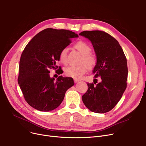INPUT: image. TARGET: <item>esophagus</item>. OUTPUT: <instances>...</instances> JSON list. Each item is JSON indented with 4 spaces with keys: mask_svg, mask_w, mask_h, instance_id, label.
I'll return each instance as SVG.
<instances>
[{
    "mask_svg": "<svg viewBox=\"0 0 146 146\" xmlns=\"http://www.w3.org/2000/svg\"><path fill=\"white\" fill-rule=\"evenodd\" d=\"M74 83H78V82H79V80H78V79H74Z\"/></svg>",
    "mask_w": 146,
    "mask_h": 146,
    "instance_id": "1",
    "label": "esophagus"
}]
</instances>
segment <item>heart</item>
I'll return each mask as SVG.
<instances>
[{"label": "heart", "mask_w": 146, "mask_h": 146, "mask_svg": "<svg viewBox=\"0 0 146 146\" xmlns=\"http://www.w3.org/2000/svg\"><path fill=\"white\" fill-rule=\"evenodd\" d=\"M74 47L82 55V58L80 63L79 66H71L66 67L64 69V73L68 76L74 79H80L82 76L85 74L89 68H92L96 64V59L92 56L90 54L92 51L90 46L85 42L79 41L74 45ZM67 49L64 48L60 51L59 54V60L61 63L66 64L67 60ZM85 64H84V63Z\"/></svg>", "instance_id": "b5f03b06"}]
</instances>
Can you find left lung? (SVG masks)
<instances>
[{
  "instance_id": "obj_1",
  "label": "left lung",
  "mask_w": 146,
  "mask_h": 146,
  "mask_svg": "<svg viewBox=\"0 0 146 146\" xmlns=\"http://www.w3.org/2000/svg\"><path fill=\"white\" fill-rule=\"evenodd\" d=\"M79 35L92 44L96 56L92 72L95 78L101 77V82L96 85L88 83L83 102L92 112H109L119 101L127 88L128 68L124 52L117 40L104 31H85Z\"/></svg>"
}]
</instances>
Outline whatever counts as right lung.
I'll use <instances>...</instances> for the list:
<instances>
[{
    "label": "right lung",
    "mask_w": 146,
    "mask_h": 146,
    "mask_svg": "<svg viewBox=\"0 0 146 146\" xmlns=\"http://www.w3.org/2000/svg\"><path fill=\"white\" fill-rule=\"evenodd\" d=\"M79 35L66 29L47 28L27 45L19 62V86L27 103L40 111L57 108L68 89L74 85L72 78H50V69H56L60 51Z\"/></svg>",
    "instance_id": "obj_1"
}]
</instances>
